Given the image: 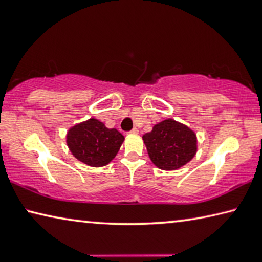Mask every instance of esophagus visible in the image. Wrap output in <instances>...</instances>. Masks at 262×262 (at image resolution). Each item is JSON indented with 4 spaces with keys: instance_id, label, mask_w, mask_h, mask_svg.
Here are the masks:
<instances>
[{
    "instance_id": "34e87169",
    "label": "esophagus",
    "mask_w": 262,
    "mask_h": 262,
    "mask_svg": "<svg viewBox=\"0 0 262 262\" xmlns=\"http://www.w3.org/2000/svg\"><path fill=\"white\" fill-rule=\"evenodd\" d=\"M138 133H139L138 128H133V129L129 132V134H138Z\"/></svg>"
}]
</instances>
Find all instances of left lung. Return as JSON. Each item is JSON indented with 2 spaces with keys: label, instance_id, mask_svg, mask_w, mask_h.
Segmentation results:
<instances>
[{
  "label": "left lung",
  "instance_id": "left-lung-1",
  "mask_svg": "<svg viewBox=\"0 0 262 262\" xmlns=\"http://www.w3.org/2000/svg\"><path fill=\"white\" fill-rule=\"evenodd\" d=\"M149 157L157 168L176 170L188 163L197 151L194 133L175 120H164L142 136Z\"/></svg>",
  "mask_w": 262,
  "mask_h": 262
}]
</instances>
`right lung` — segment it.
Returning <instances> with one entry per match:
<instances>
[{"instance_id":"add662e5","label":"right lung","mask_w":262,"mask_h":262,"mask_svg":"<svg viewBox=\"0 0 262 262\" xmlns=\"http://www.w3.org/2000/svg\"><path fill=\"white\" fill-rule=\"evenodd\" d=\"M123 135L97 119L76 124L68 133V146L76 159L91 167H103L118 154Z\"/></svg>"}]
</instances>
